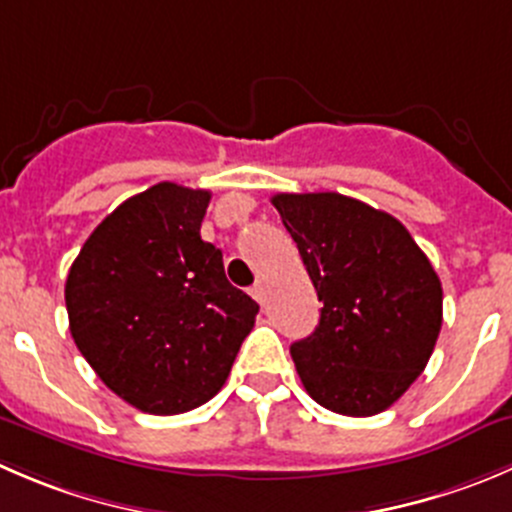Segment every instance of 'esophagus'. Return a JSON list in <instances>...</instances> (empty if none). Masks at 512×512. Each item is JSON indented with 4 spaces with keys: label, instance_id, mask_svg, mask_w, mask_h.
<instances>
[{
    "label": "esophagus",
    "instance_id": "esophagus-1",
    "mask_svg": "<svg viewBox=\"0 0 512 512\" xmlns=\"http://www.w3.org/2000/svg\"><path fill=\"white\" fill-rule=\"evenodd\" d=\"M250 295L255 297V300L260 302V305H262V302H265V290H262V285H252L250 287Z\"/></svg>",
    "mask_w": 512,
    "mask_h": 512
}]
</instances>
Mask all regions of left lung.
Instances as JSON below:
<instances>
[{
	"instance_id": "8db88e82",
	"label": "left lung",
	"mask_w": 512,
	"mask_h": 512,
	"mask_svg": "<svg viewBox=\"0 0 512 512\" xmlns=\"http://www.w3.org/2000/svg\"><path fill=\"white\" fill-rule=\"evenodd\" d=\"M297 242L320 322L292 342L315 403L350 418L388 410L418 380L443 325V287L403 222L337 192L272 197Z\"/></svg>"
}]
</instances>
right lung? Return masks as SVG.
<instances>
[{
  "instance_id": "add662e5",
  "label": "right lung",
  "mask_w": 512,
  "mask_h": 512,
  "mask_svg": "<svg viewBox=\"0 0 512 512\" xmlns=\"http://www.w3.org/2000/svg\"><path fill=\"white\" fill-rule=\"evenodd\" d=\"M207 205V190L160 182L104 217L69 267V332L99 380L142 413L215 398L260 310L200 237Z\"/></svg>"
}]
</instances>
